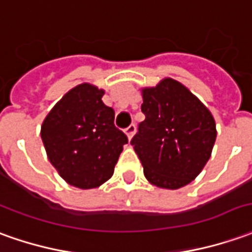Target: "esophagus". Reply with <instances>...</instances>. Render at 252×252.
Instances as JSON below:
<instances>
[{
	"label": "esophagus",
	"instance_id": "esophagus-1",
	"mask_svg": "<svg viewBox=\"0 0 252 252\" xmlns=\"http://www.w3.org/2000/svg\"><path fill=\"white\" fill-rule=\"evenodd\" d=\"M125 133H126V136L131 138V137L134 136V133H136V125L134 123H131L130 126H127L126 129H125Z\"/></svg>",
	"mask_w": 252,
	"mask_h": 252
}]
</instances>
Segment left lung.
<instances>
[{"instance_id": "left-lung-1", "label": "left lung", "mask_w": 252, "mask_h": 252, "mask_svg": "<svg viewBox=\"0 0 252 252\" xmlns=\"http://www.w3.org/2000/svg\"><path fill=\"white\" fill-rule=\"evenodd\" d=\"M141 111L145 119L130 143L141 160L145 178L159 188L188 185L209 162L216 143L211 112L171 78L143 89Z\"/></svg>"}]
</instances>
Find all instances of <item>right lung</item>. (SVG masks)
Returning a JSON list of instances; mask_svg holds the SVG:
<instances>
[{
    "label": "right lung",
    "instance_id": "add662e5",
    "mask_svg": "<svg viewBox=\"0 0 252 252\" xmlns=\"http://www.w3.org/2000/svg\"><path fill=\"white\" fill-rule=\"evenodd\" d=\"M103 96V89L81 83L50 109L41 126L49 162L64 181L76 188H97L108 181L127 144Z\"/></svg>",
    "mask_w": 252,
    "mask_h": 252
}]
</instances>
